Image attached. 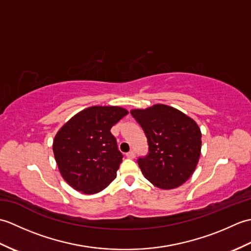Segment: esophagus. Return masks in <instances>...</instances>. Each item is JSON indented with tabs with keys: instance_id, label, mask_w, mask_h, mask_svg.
Instances as JSON below:
<instances>
[{
	"instance_id": "obj_1",
	"label": "esophagus",
	"mask_w": 251,
	"mask_h": 251,
	"mask_svg": "<svg viewBox=\"0 0 251 251\" xmlns=\"http://www.w3.org/2000/svg\"><path fill=\"white\" fill-rule=\"evenodd\" d=\"M126 156L128 158H135L136 153H135V151H129L128 153H126Z\"/></svg>"
}]
</instances>
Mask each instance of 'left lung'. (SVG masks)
Instances as JSON below:
<instances>
[{"instance_id": "left-lung-1", "label": "left lung", "mask_w": 251, "mask_h": 251, "mask_svg": "<svg viewBox=\"0 0 251 251\" xmlns=\"http://www.w3.org/2000/svg\"><path fill=\"white\" fill-rule=\"evenodd\" d=\"M130 113L148 138L149 154L138 159L146 179L162 190L176 189L188 181L201 156V132L196 122L162 103L132 109Z\"/></svg>"}]
</instances>
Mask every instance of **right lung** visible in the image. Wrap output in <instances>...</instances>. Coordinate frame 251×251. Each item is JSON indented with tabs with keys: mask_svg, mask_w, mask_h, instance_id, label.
<instances>
[{
	"mask_svg": "<svg viewBox=\"0 0 251 251\" xmlns=\"http://www.w3.org/2000/svg\"><path fill=\"white\" fill-rule=\"evenodd\" d=\"M128 111L93 105L72 116L57 131L52 151L66 182L83 194H96L116 178L122 162L111 128Z\"/></svg>",
	"mask_w": 251,
	"mask_h": 251,
	"instance_id": "add662e5",
	"label": "right lung"
}]
</instances>
